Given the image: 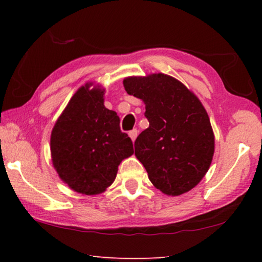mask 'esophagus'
<instances>
[{
	"label": "esophagus",
	"mask_w": 262,
	"mask_h": 262,
	"mask_svg": "<svg viewBox=\"0 0 262 262\" xmlns=\"http://www.w3.org/2000/svg\"><path fill=\"white\" fill-rule=\"evenodd\" d=\"M128 134H129V137L132 139V141L135 142L137 135H139V130H137V129H133V130H130L129 133H128Z\"/></svg>",
	"instance_id": "esophagus-1"
}]
</instances>
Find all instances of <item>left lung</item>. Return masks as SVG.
<instances>
[{
	"mask_svg": "<svg viewBox=\"0 0 262 262\" xmlns=\"http://www.w3.org/2000/svg\"><path fill=\"white\" fill-rule=\"evenodd\" d=\"M128 95L145 105L149 128L137 136L135 156L157 189L178 196L209 170L215 136L206 108L178 79L162 73L123 79Z\"/></svg>",
	"mask_w": 262,
	"mask_h": 262,
	"instance_id": "8db88e82",
	"label": "left lung"
}]
</instances>
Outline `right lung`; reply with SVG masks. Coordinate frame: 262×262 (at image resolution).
I'll return each instance as SVG.
<instances>
[{"label":"right lung","mask_w":262,"mask_h":262,"mask_svg":"<svg viewBox=\"0 0 262 262\" xmlns=\"http://www.w3.org/2000/svg\"><path fill=\"white\" fill-rule=\"evenodd\" d=\"M91 86L75 92L51 134L53 166L69 188L84 195L104 193L120 163L134 154L132 140L120 130V118L105 107V89Z\"/></svg>","instance_id":"right-lung-1"}]
</instances>
